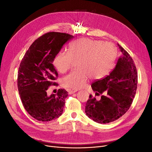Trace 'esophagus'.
Listing matches in <instances>:
<instances>
[{"instance_id": "1", "label": "esophagus", "mask_w": 152, "mask_h": 152, "mask_svg": "<svg viewBox=\"0 0 152 152\" xmlns=\"http://www.w3.org/2000/svg\"><path fill=\"white\" fill-rule=\"evenodd\" d=\"M77 91V90H69V94H72L75 93V92H76Z\"/></svg>"}]
</instances>
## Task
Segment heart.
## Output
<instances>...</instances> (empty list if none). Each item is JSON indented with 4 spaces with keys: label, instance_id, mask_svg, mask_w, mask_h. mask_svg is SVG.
Here are the masks:
<instances>
[{
    "label": "heart",
    "instance_id": "obj_1",
    "mask_svg": "<svg viewBox=\"0 0 152 152\" xmlns=\"http://www.w3.org/2000/svg\"><path fill=\"white\" fill-rule=\"evenodd\" d=\"M117 50L109 43L83 38L70 43L68 53L60 52L55 57V68L63 73L69 69L73 61H77L78 70L71 72L63 79L66 88L78 89L85 86L89 76L101 79L113 68Z\"/></svg>",
    "mask_w": 152,
    "mask_h": 152
}]
</instances>
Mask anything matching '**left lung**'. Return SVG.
Instances as JSON below:
<instances>
[{
	"instance_id": "1",
	"label": "left lung",
	"mask_w": 152,
	"mask_h": 152,
	"mask_svg": "<svg viewBox=\"0 0 152 152\" xmlns=\"http://www.w3.org/2000/svg\"><path fill=\"white\" fill-rule=\"evenodd\" d=\"M117 45L122 55L115 68L109 75L91 84L96 95L104 92L105 95L99 101L89 95L85 106L88 117L99 124L113 122L126 113L136 93L138 76L135 63L128 53Z\"/></svg>"
}]
</instances>
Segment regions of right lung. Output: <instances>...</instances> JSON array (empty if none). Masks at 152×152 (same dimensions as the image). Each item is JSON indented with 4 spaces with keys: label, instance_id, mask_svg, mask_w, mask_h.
<instances>
[{
    "label": "right lung",
    "instance_id": "obj_1",
    "mask_svg": "<svg viewBox=\"0 0 152 152\" xmlns=\"http://www.w3.org/2000/svg\"><path fill=\"white\" fill-rule=\"evenodd\" d=\"M68 34L48 32L33 43L20 64L17 84L23 105L35 119L48 122L61 115L68 92L58 89L57 94L47 95L50 86L58 77L53 61L64 43L73 38Z\"/></svg>",
    "mask_w": 152,
    "mask_h": 152
}]
</instances>
